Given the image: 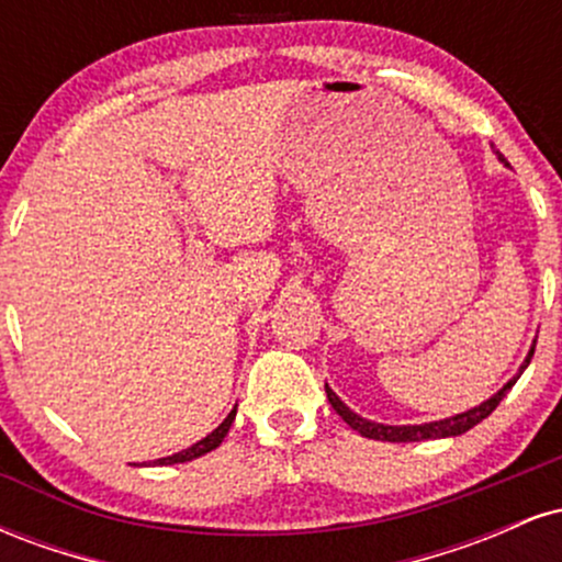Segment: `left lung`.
I'll list each match as a JSON object with an SVG mask.
<instances>
[{"label":"left lung","instance_id":"1","mask_svg":"<svg viewBox=\"0 0 562 562\" xmlns=\"http://www.w3.org/2000/svg\"><path fill=\"white\" fill-rule=\"evenodd\" d=\"M505 160V158H502ZM537 346V344H533ZM533 357V348L528 351L526 362L524 367H520V372L515 375L513 380H509L507 385H502V391H496L488 402H483L481 406H473V409L462 412V415H454V417H447V420H438V423H425V425H380V423H372V420H364V417H359L357 412H351L348 406L340 402L338 396L330 391V385H325L327 391V398H330L333 409L338 412L344 420L351 425L357 434H362L364 438H375V441H393V443H404V441H428V438H447V436H460L465 434V430L475 428L481 420H486L488 415L499 406L502 398L507 396V391L513 389L515 383H518V378L524 375V370L528 367V362H531Z\"/></svg>","mask_w":562,"mask_h":562}]
</instances>
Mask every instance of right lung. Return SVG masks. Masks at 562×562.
<instances>
[{
  "instance_id": "right-lung-1",
  "label": "right lung",
  "mask_w": 562,
  "mask_h": 562,
  "mask_svg": "<svg viewBox=\"0 0 562 562\" xmlns=\"http://www.w3.org/2000/svg\"><path fill=\"white\" fill-rule=\"evenodd\" d=\"M235 412H237V409H232V412H229V415H227V420H224L222 425H218V428L214 430V434H209V436H205L203 441L192 443L190 449H184V451H177V454H171V457H164V460H158V465H177V462H190V460H198V457L209 454L211 449H216L218 443L224 441V436H227V430H229L232 420H235Z\"/></svg>"
}]
</instances>
